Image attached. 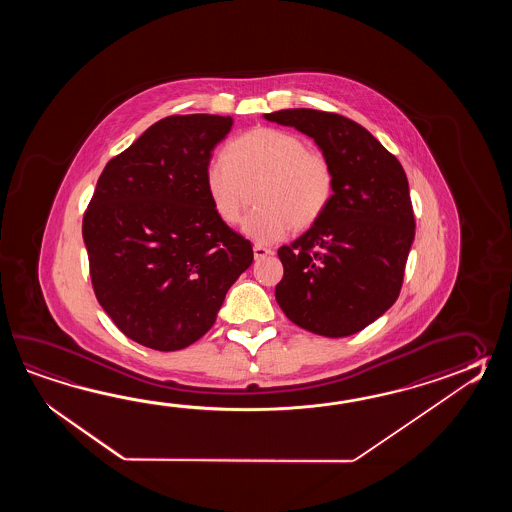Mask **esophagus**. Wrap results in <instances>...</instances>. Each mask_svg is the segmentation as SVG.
I'll return each mask as SVG.
<instances>
[{"label": "esophagus", "instance_id": "esophagus-1", "mask_svg": "<svg viewBox=\"0 0 512 512\" xmlns=\"http://www.w3.org/2000/svg\"><path fill=\"white\" fill-rule=\"evenodd\" d=\"M252 251H254V260H261V258H265V256H271L272 251L269 247H263V245H254L252 247Z\"/></svg>", "mask_w": 512, "mask_h": 512}]
</instances>
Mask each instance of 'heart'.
<instances>
[{"label":"heart","instance_id":"heart-1","mask_svg":"<svg viewBox=\"0 0 512 512\" xmlns=\"http://www.w3.org/2000/svg\"><path fill=\"white\" fill-rule=\"evenodd\" d=\"M214 214L236 225L254 192L258 208L243 221V234L258 245L283 240L293 227L309 229L324 216L335 190L326 155L307 148L291 131L254 128L225 146L203 174Z\"/></svg>","mask_w":512,"mask_h":512}]
</instances>
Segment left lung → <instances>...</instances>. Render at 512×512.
Wrapping results in <instances>:
<instances>
[{"label":"left lung","instance_id":"obj_1","mask_svg":"<svg viewBox=\"0 0 512 512\" xmlns=\"http://www.w3.org/2000/svg\"><path fill=\"white\" fill-rule=\"evenodd\" d=\"M316 142L335 174L324 216L278 249L285 316L322 337H349L397 300L415 236L408 179L370 131L337 113L282 109L263 115Z\"/></svg>","mask_w":512,"mask_h":512}]
</instances>
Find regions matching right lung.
Instances as JSON below:
<instances>
[{"instance_id": "right-lung-1", "label": "right lung", "mask_w": 512, "mask_h": 512, "mask_svg": "<svg viewBox=\"0 0 512 512\" xmlns=\"http://www.w3.org/2000/svg\"><path fill=\"white\" fill-rule=\"evenodd\" d=\"M232 117L155 122L98 177L82 236L98 304L126 337L183 349L214 326L251 241L214 214L203 183Z\"/></svg>"}]
</instances>
